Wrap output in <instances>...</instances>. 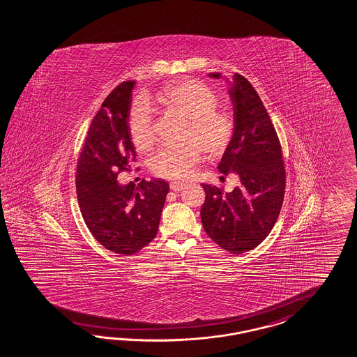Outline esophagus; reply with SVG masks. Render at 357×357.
I'll list each match as a JSON object with an SVG mask.
<instances>
[{
    "mask_svg": "<svg viewBox=\"0 0 357 357\" xmlns=\"http://www.w3.org/2000/svg\"><path fill=\"white\" fill-rule=\"evenodd\" d=\"M170 188H172V191H174V192H179V191L183 190L184 184L181 183V182H172L170 183Z\"/></svg>",
    "mask_w": 357,
    "mask_h": 357,
    "instance_id": "esophagus-1",
    "label": "esophagus"
}]
</instances>
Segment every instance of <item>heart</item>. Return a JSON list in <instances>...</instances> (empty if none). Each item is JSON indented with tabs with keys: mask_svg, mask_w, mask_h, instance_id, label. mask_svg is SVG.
<instances>
[{
	"mask_svg": "<svg viewBox=\"0 0 357 357\" xmlns=\"http://www.w3.org/2000/svg\"><path fill=\"white\" fill-rule=\"evenodd\" d=\"M155 100L187 118L184 140H188L179 145L162 144L154 151L149 166L157 176L184 179L202 160L203 149L209 155H218L225 151L231 139V119L217 109L218 97L203 82L196 79L174 82ZM127 125L136 149L146 151L153 144V109L144 98L134 101Z\"/></svg>",
	"mask_w": 357,
	"mask_h": 357,
	"instance_id": "1",
	"label": "heart"
}]
</instances>
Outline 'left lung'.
Masks as SVG:
<instances>
[{
  "instance_id": "left-lung-1",
  "label": "left lung",
  "mask_w": 357,
  "mask_h": 357,
  "mask_svg": "<svg viewBox=\"0 0 357 357\" xmlns=\"http://www.w3.org/2000/svg\"><path fill=\"white\" fill-rule=\"evenodd\" d=\"M209 77L220 79L214 73ZM234 105V132L218 170L235 173L241 184L222 195L221 188L202 184L204 230L225 251L239 255L256 248L269 235L280 215L286 188L282 146L259 93L241 74L229 89Z\"/></svg>"
}]
</instances>
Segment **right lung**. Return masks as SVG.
I'll return each mask as SVG.
<instances>
[{
    "label": "right lung",
    "mask_w": 357,
    "mask_h": 357,
    "mask_svg": "<svg viewBox=\"0 0 357 357\" xmlns=\"http://www.w3.org/2000/svg\"><path fill=\"white\" fill-rule=\"evenodd\" d=\"M134 80L106 97L89 126L77 165L80 212L91 234L106 250L134 255L153 241L170 187L166 181L143 179L139 185L116 182L118 174L135 162L128 132Z\"/></svg>",
    "instance_id": "1"
}]
</instances>
